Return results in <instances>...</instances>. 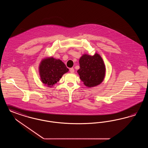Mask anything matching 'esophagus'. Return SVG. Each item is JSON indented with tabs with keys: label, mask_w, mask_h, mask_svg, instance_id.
I'll use <instances>...</instances> for the list:
<instances>
[{
	"label": "esophagus",
	"mask_w": 148,
	"mask_h": 148,
	"mask_svg": "<svg viewBox=\"0 0 148 148\" xmlns=\"http://www.w3.org/2000/svg\"><path fill=\"white\" fill-rule=\"evenodd\" d=\"M69 71L71 73H73L74 72V69L73 68H71L70 69H69Z\"/></svg>",
	"instance_id": "1"
}]
</instances>
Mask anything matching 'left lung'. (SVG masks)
<instances>
[{
	"instance_id": "left-lung-1",
	"label": "left lung",
	"mask_w": 148,
	"mask_h": 148,
	"mask_svg": "<svg viewBox=\"0 0 148 148\" xmlns=\"http://www.w3.org/2000/svg\"><path fill=\"white\" fill-rule=\"evenodd\" d=\"M80 69L77 70L80 78L85 86H96L102 83L105 75L106 68L100 56L84 54L79 59Z\"/></svg>"
}]
</instances>
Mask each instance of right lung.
I'll return each instance as SVG.
<instances>
[{
	"instance_id": "1",
	"label": "right lung",
	"mask_w": 148,
	"mask_h": 148,
	"mask_svg": "<svg viewBox=\"0 0 148 148\" xmlns=\"http://www.w3.org/2000/svg\"><path fill=\"white\" fill-rule=\"evenodd\" d=\"M39 71L42 83L48 86H52L69 69L62 61L52 57L42 60Z\"/></svg>"
}]
</instances>
